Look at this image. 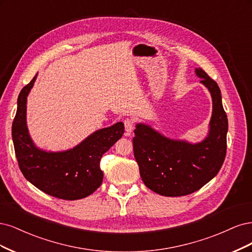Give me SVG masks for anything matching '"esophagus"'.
I'll use <instances>...</instances> for the list:
<instances>
[{
  "mask_svg": "<svg viewBox=\"0 0 252 252\" xmlns=\"http://www.w3.org/2000/svg\"><path fill=\"white\" fill-rule=\"evenodd\" d=\"M134 126H135V123L134 120L131 119V118H126L125 120V129H126V136H129L131 135V133L133 132L134 129Z\"/></svg>",
  "mask_w": 252,
  "mask_h": 252,
  "instance_id": "34e87169",
  "label": "esophagus"
}]
</instances>
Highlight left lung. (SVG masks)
I'll return each instance as SVG.
<instances>
[{
  "mask_svg": "<svg viewBox=\"0 0 252 252\" xmlns=\"http://www.w3.org/2000/svg\"><path fill=\"white\" fill-rule=\"evenodd\" d=\"M213 99L208 133L200 142L172 139L143 123L136 125L134 156L145 186L165 197L186 196L217 176L226 155L228 120L220 88L201 68L194 69Z\"/></svg>",
  "mask_w": 252,
  "mask_h": 252,
  "instance_id": "8db88e82",
  "label": "left lung"
}]
</instances>
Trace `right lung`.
Masks as SVG:
<instances>
[{
  "instance_id": "add662e5",
  "label": "right lung",
  "mask_w": 252,
  "mask_h": 252,
  "mask_svg": "<svg viewBox=\"0 0 252 252\" xmlns=\"http://www.w3.org/2000/svg\"><path fill=\"white\" fill-rule=\"evenodd\" d=\"M37 74L22 89L12 124L15 156L24 177L39 190L63 200L90 196L99 188L103 173L100 159L125 133L123 123L97 129L76 147L62 152L37 148L27 126V96Z\"/></svg>"
}]
</instances>
